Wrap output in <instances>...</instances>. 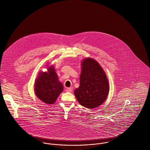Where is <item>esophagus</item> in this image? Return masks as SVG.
I'll return each mask as SVG.
<instances>
[{"label":"esophagus","instance_id":"34e87169","mask_svg":"<svg viewBox=\"0 0 150 150\" xmlns=\"http://www.w3.org/2000/svg\"><path fill=\"white\" fill-rule=\"evenodd\" d=\"M72 91H73V88H66V89H65V91H66V92H71Z\"/></svg>","mask_w":150,"mask_h":150}]
</instances>
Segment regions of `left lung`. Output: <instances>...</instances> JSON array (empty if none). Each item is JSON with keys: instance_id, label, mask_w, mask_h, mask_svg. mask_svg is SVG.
Instances as JSON below:
<instances>
[{"instance_id": "1", "label": "left lung", "mask_w": 150, "mask_h": 150, "mask_svg": "<svg viewBox=\"0 0 150 150\" xmlns=\"http://www.w3.org/2000/svg\"><path fill=\"white\" fill-rule=\"evenodd\" d=\"M81 66L80 85L74 94L80 105L93 109L106 100L109 91L108 79L103 68L94 59H83Z\"/></svg>"}]
</instances>
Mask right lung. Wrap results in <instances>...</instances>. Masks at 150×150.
I'll return each mask as SVG.
<instances>
[{
  "label": "right lung",
  "instance_id": "1",
  "mask_svg": "<svg viewBox=\"0 0 150 150\" xmlns=\"http://www.w3.org/2000/svg\"><path fill=\"white\" fill-rule=\"evenodd\" d=\"M63 89L53 65L47 68V72H39L34 83V92L37 97L48 105L55 102Z\"/></svg>",
  "mask_w": 150,
  "mask_h": 150
}]
</instances>
